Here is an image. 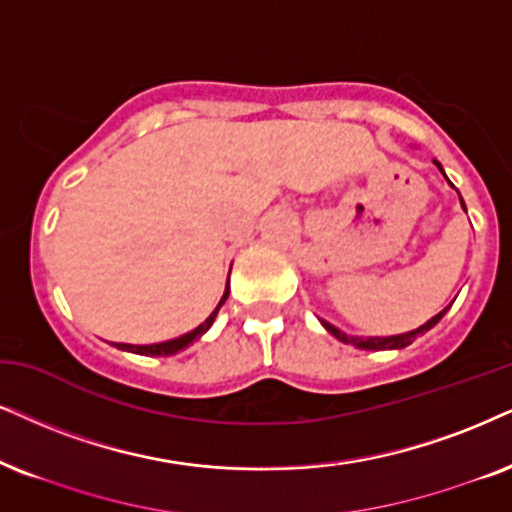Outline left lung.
I'll return each mask as SVG.
<instances>
[{
  "instance_id": "left-lung-1",
  "label": "left lung",
  "mask_w": 512,
  "mask_h": 512,
  "mask_svg": "<svg viewBox=\"0 0 512 512\" xmlns=\"http://www.w3.org/2000/svg\"><path fill=\"white\" fill-rule=\"evenodd\" d=\"M437 167H439V170H442V165H439V163H437ZM463 208H465V205H463ZM446 309H449V307H446ZM446 309H444V312H439L437 316H432L428 323H423V326L416 328V331L392 335V338H349V335L338 331V328L331 326V323H326V321H321V323H323V326H326L328 333H333L335 338L342 340V342H347V345H357L361 349H401V347L411 345V342L416 340V338H420V335H423V333H428L430 328L435 326V323L446 314Z\"/></svg>"
}]
</instances>
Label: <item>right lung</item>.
Wrapping results in <instances>:
<instances>
[{
	"label": "right lung",
	"mask_w": 512,
	"mask_h": 512,
	"mask_svg": "<svg viewBox=\"0 0 512 512\" xmlns=\"http://www.w3.org/2000/svg\"><path fill=\"white\" fill-rule=\"evenodd\" d=\"M226 297H229V286H226V290H224V297H222V300H219V304H217L215 312H212V314L208 316V319H205L203 323H200V326L196 328V331H191V333L181 335V338H174V340H167V342H158V345H118V347H120V349H125V352L146 354V357H170V354H177L179 349L189 347L193 340H198L200 335H203L205 331H208V328L212 326V321H215V316H217V312H219V307H222V304L226 302Z\"/></svg>",
	"instance_id": "1"
}]
</instances>
